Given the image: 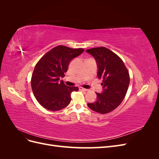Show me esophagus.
I'll return each instance as SVG.
<instances>
[{"label": "esophagus", "instance_id": "obj_1", "mask_svg": "<svg viewBox=\"0 0 159 159\" xmlns=\"http://www.w3.org/2000/svg\"><path fill=\"white\" fill-rule=\"evenodd\" d=\"M79 89H80V90H81V91H88V89H85V88H81V87H80Z\"/></svg>", "mask_w": 159, "mask_h": 159}]
</instances>
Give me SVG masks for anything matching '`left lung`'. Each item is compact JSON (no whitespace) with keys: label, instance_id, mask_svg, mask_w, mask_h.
Listing matches in <instances>:
<instances>
[{"label":"left lung","instance_id":"left-lung-1","mask_svg":"<svg viewBox=\"0 0 159 159\" xmlns=\"http://www.w3.org/2000/svg\"><path fill=\"white\" fill-rule=\"evenodd\" d=\"M86 52L95 58L97 75L103 80L102 92L96 93V102L88 105L99 113H109L116 109L125 97L130 81L129 71L122 60L106 48H95Z\"/></svg>","mask_w":159,"mask_h":159}]
</instances>
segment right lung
Returning a JSON list of instances; mask_svg holds the SVG:
<instances>
[{
  "mask_svg": "<svg viewBox=\"0 0 159 159\" xmlns=\"http://www.w3.org/2000/svg\"><path fill=\"white\" fill-rule=\"evenodd\" d=\"M84 51L82 48L58 46L47 52L36 64L31 86L36 100L42 107L54 111L70 104L71 92L78 91V88L67 86L60 78L65 76L70 61Z\"/></svg>",
  "mask_w": 159,
  "mask_h": 159,
  "instance_id": "obj_1",
  "label": "right lung"
}]
</instances>
